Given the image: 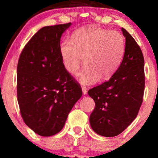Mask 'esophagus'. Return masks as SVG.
Segmentation results:
<instances>
[{
	"mask_svg": "<svg viewBox=\"0 0 158 158\" xmlns=\"http://www.w3.org/2000/svg\"><path fill=\"white\" fill-rule=\"evenodd\" d=\"M81 90H82V93H83V94H86L87 92H88V90H87L86 87H85V86L81 87Z\"/></svg>",
	"mask_w": 158,
	"mask_h": 158,
	"instance_id": "esophagus-1",
	"label": "esophagus"
}]
</instances>
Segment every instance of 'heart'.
Listing matches in <instances>:
<instances>
[{
    "label": "heart",
    "instance_id": "heart-1",
    "mask_svg": "<svg viewBox=\"0 0 158 158\" xmlns=\"http://www.w3.org/2000/svg\"><path fill=\"white\" fill-rule=\"evenodd\" d=\"M125 39L121 32L98 27L79 29L60 44L63 67L70 75H76L84 63L79 80L83 85H92L108 80L122 62Z\"/></svg>",
    "mask_w": 158,
    "mask_h": 158
}]
</instances>
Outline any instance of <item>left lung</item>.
I'll list each match as a JSON object with an SVG mask.
<instances>
[{"mask_svg": "<svg viewBox=\"0 0 158 158\" xmlns=\"http://www.w3.org/2000/svg\"><path fill=\"white\" fill-rule=\"evenodd\" d=\"M126 48L122 62L108 81L88 94L95 102L90 116L92 129L103 137L119 135L137 117L145 88L144 58L134 38L122 28Z\"/></svg>", "mask_w": 158, "mask_h": 158, "instance_id": "1", "label": "left lung"}]
</instances>
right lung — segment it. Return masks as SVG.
I'll use <instances>...</instances> for the list:
<instances>
[{
    "label": "right lung",
    "instance_id": "right-lung-1",
    "mask_svg": "<svg viewBox=\"0 0 158 158\" xmlns=\"http://www.w3.org/2000/svg\"><path fill=\"white\" fill-rule=\"evenodd\" d=\"M71 23L42 27L27 43L17 68V97L23 122L37 135L59 133L82 95L61 62L60 39Z\"/></svg>",
    "mask_w": 158,
    "mask_h": 158
}]
</instances>
